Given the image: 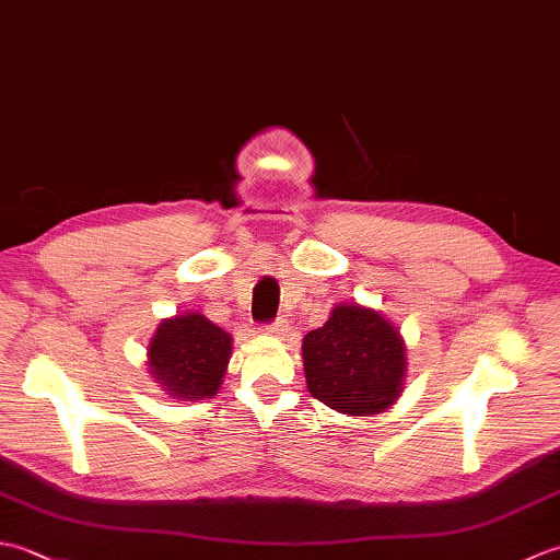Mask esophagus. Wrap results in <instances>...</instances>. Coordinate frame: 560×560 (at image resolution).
<instances>
[{
  "label": "esophagus",
  "mask_w": 560,
  "mask_h": 560,
  "mask_svg": "<svg viewBox=\"0 0 560 560\" xmlns=\"http://www.w3.org/2000/svg\"><path fill=\"white\" fill-rule=\"evenodd\" d=\"M265 335H269V337H287V331H289V325H283V319H277V323H271V325H267L265 329Z\"/></svg>",
  "instance_id": "1"
}]
</instances>
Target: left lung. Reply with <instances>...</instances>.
<instances>
[{"instance_id": "1", "label": "left lung", "mask_w": 560, "mask_h": 560, "mask_svg": "<svg viewBox=\"0 0 560 560\" xmlns=\"http://www.w3.org/2000/svg\"><path fill=\"white\" fill-rule=\"evenodd\" d=\"M307 392L347 416L387 411L404 392L407 343L399 327L375 307L339 303L303 339Z\"/></svg>"}]
</instances>
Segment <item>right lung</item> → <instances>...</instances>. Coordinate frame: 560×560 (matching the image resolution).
<instances>
[{
  "label": "right lung",
  "mask_w": 560,
  "mask_h": 560,
  "mask_svg": "<svg viewBox=\"0 0 560 560\" xmlns=\"http://www.w3.org/2000/svg\"><path fill=\"white\" fill-rule=\"evenodd\" d=\"M233 337L201 313L161 319L147 349V371L175 401L217 397L229 371Z\"/></svg>",
  "instance_id": "obj_1"
}]
</instances>
